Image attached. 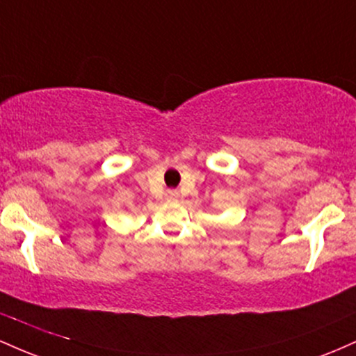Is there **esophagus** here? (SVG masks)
Here are the masks:
<instances>
[{"label": "esophagus", "instance_id": "1", "mask_svg": "<svg viewBox=\"0 0 356 356\" xmlns=\"http://www.w3.org/2000/svg\"><path fill=\"white\" fill-rule=\"evenodd\" d=\"M165 197L169 199V201H175V199H179V192L177 191H167Z\"/></svg>", "mask_w": 356, "mask_h": 356}]
</instances>
